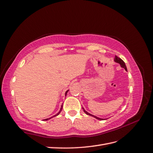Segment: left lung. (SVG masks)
<instances>
[{
  "label": "left lung",
  "mask_w": 153,
  "mask_h": 153,
  "mask_svg": "<svg viewBox=\"0 0 153 153\" xmlns=\"http://www.w3.org/2000/svg\"><path fill=\"white\" fill-rule=\"evenodd\" d=\"M114 60H115V62H117V63H119V64H120V66L122 67V68H124L125 69V70H126L127 71V68H126V65H125V62L123 61V60L120 59V58H119V57H118V56H115V59H114ZM83 111H84V112L86 113L87 115H90V116H93V117H94V118H96V119H98V120H104V119H100V118H98V117H96V116H94V115H91V114H90V113H88L87 111H85V110L83 109ZM105 120V119H104Z\"/></svg>",
  "instance_id": "1"
}]
</instances>
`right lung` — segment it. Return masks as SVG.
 Listing matches in <instances>:
<instances>
[{"mask_svg": "<svg viewBox=\"0 0 153 153\" xmlns=\"http://www.w3.org/2000/svg\"><path fill=\"white\" fill-rule=\"evenodd\" d=\"M68 91H67L66 92V93H65V96H66V94H67V93H68ZM62 105H61V108H60V111H59V112L58 113H56V114L55 115H54V116H53L52 117H51V118H49V119H44V120H49V119H51V118H53V117H55V116H57L59 114V113H60V111H62Z\"/></svg>", "mask_w": 153, "mask_h": 153, "instance_id": "obj_1", "label": "right lung"}]
</instances>
